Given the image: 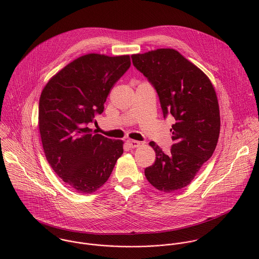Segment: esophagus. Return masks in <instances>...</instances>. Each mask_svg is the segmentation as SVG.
Instances as JSON below:
<instances>
[{
    "mask_svg": "<svg viewBox=\"0 0 259 259\" xmlns=\"http://www.w3.org/2000/svg\"><path fill=\"white\" fill-rule=\"evenodd\" d=\"M141 142H139V141H134V140H128L127 141V145L130 146V148H138V147H140L141 146Z\"/></svg>",
    "mask_w": 259,
    "mask_h": 259,
    "instance_id": "obj_1",
    "label": "esophagus"
}]
</instances>
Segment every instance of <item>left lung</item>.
<instances>
[{
	"instance_id": "obj_1",
	"label": "left lung",
	"mask_w": 259,
	"mask_h": 259,
	"mask_svg": "<svg viewBox=\"0 0 259 259\" xmlns=\"http://www.w3.org/2000/svg\"><path fill=\"white\" fill-rule=\"evenodd\" d=\"M132 60L154 87L163 116L176 119L169 153L149 143L155 161L145 176L160 191L179 190L191 183L217 148L221 131L217 93L208 76L174 49L133 55Z\"/></svg>"
}]
</instances>
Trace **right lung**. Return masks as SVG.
Segmentation results:
<instances>
[{"mask_svg": "<svg viewBox=\"0 0 259 259\" xmlns=\"http://www.w3.org/2000/svg\"><path fill=\"white\" fill-rule=\"evenodd\" d=\"M131 67L128 55L88 54L75 59L45 85L38 103V130L48 162L69 187L93 193L109 180L123 142L88 127L114 83Z\"/></svg>", "mask_w": 259, "mask_h": 259, "instance_id": "obj_1", "label": "right lung"}]
</instances>
